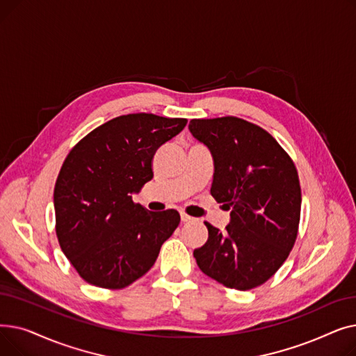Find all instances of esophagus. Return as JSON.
<instances>
[{"mask_svg":"<svg viewBox=\"0 0 356 356\" xmlns=\"http://www.w3.org/2000/svg\"><path fill=\"white\" fill-rule=\"evenodd\" d=\"M180 218H181V222H191V220H193L192 216H189L188 213H184V212H180Z\"/></svg>","mask_w":356,"mask_h":356,"instance_id":"34e87169","label":"esophagus"}]
</instances>
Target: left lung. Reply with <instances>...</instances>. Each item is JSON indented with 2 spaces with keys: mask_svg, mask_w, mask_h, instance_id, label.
<instances>
[{
  "mask_svg": "<svg viewBox=\"0 0 356 356\" xmlns=\"http://www.w3.org/2000/svg\"><path fill=\"white\" fill-rule=\"evenodd\" d=\"M192 136L213 157L211 195L231 209L220 232L204 222L199 268L228 289L264 284L287 259L298 231L302 191L290 156L266 129L236 117L192 120Z\"/></svg>",
  "mask_w": 356,
  "mask_h": 356,
  "instance_id": "8db88e82",
  "label": "left lung"
}]
</instances>
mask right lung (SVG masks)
I'll use <instances>...</instances> for the list:
<instances>
[{
    "label": "right lung",
    "instance_id": "right-lung-1",
    "mask_svg": "<svg viewBox=\"0 0 356 356\" xmlns=\"http://www.w3.org/2000/svg\"><path fill=\"white\" fill-rule=\"evenodd\" d=\"M186 124L145 112L121 115L70 149L53 193L56 235L86 283L111 290L134 283L179 227L177 211L149 212L131 195L153 179L156 152Z\"/></svg>",
    "mask_w": 356,
    "mask_h": 356
}]
</instances>
